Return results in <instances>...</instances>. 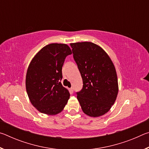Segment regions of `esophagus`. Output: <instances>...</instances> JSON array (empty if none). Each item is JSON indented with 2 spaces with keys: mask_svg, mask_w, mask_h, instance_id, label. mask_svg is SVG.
<instances>
[{
  "mask_svg": "<svg viewBox=\"0 0 149 149\" xmlns=\"http://www.w3.org/2000/svg\"><path fill=\"white\" fill-rule=\"evenodd\" d=\"M70 93H72L73 92H74V88L73 87L70 88Z\"/></svg>",
  "mask_w": 149,
  "mask_h": 149,
  "instance_id": "34e87169",
  "label": "esophagus"
}]
</instances>
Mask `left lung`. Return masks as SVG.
Returning a JSON list of instances; mask_svg holds the SVG:
<instances>
[{
    "mask_svg": "<svg viewBox=\"0 0 149 149\" xmlns=\"http://www.w3.org/2000/svg\"><path fill=\"white\" fill-rule=\"evenodd\" d=\"M70 46L84 84L77 93V99L85 114L101 116L110 110L117 98L114 65L107 52L93 42H74Z\"/></svg>",
    "mask_w": 149,
    "mask_h": 149,
    "instance_id": "1",
    "label": "left lung"
}]
</instances>
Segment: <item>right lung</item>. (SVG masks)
<instances>
[{"mask_svg":"<svg viewBox=\"0 0 149 149\" xmlns=\"http://www.w3.org/2000/svg\"><path fill=\"white\" fill-rule=\"evenodd\" d=\"M71 54L66 44L51 43L42 48L30 62L26 78V91L32 105L40 112L56 115L67 104L70 93L60 81L65 57Z\"/></svg>","mask_w":149,"mask_h":149,"instance_id":"add662e5","label":"right lung"}]
</instances>
